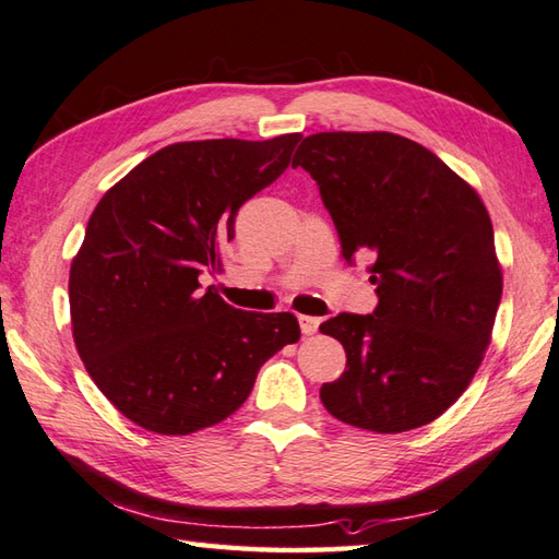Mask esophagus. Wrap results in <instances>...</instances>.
I'll return each mask as SVG.
<instances>
[{
	"label": "esophagus",
	"mask_w": 559,
	"mask_h": 559,
	"mask_svg": "<svg viewBox=\"0 0 559 559\" xmlns=\"http://www.w3.org/2000/svg\"><path fill=\"white\" fill-rule=\"evenodd\" d=\"M299 325H301V333L304 335H313L318 325H321V318L316 316H299Z\"/></svg>",
	"instance_id": "esophagus-1"
}]
</instances>
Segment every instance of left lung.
I'll list each match as a JSON object with an SVG mask.
<instances>
[{
	"label": "left lung",
	"instance_id": "left-lung-1",
	"mask_svg": "<svg viewBox=\"0 0 559 559\" xmlns=\"http://www.w3.org/2000/svg\"><path fill=\"white\" fill-rule=\"evenodd\" d=\"M309 170L352 265L373 258V313H337L321 333L347 367L323 383L340 423L397 435L449 409L483 361L502 301L495 231L477 192L423 144L391 132H318Z\"/></svg>",
	"mask_w": 559,
	"mask_h": 559
}]
</instances>
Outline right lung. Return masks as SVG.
<instances>
[{
    "label": "right lung",
    "instance_id": "1",
    "mask_svg": "<svg viewBox=\"0 0 559 559\" xmlns=\"http://www.w3.org/2000/svg\"><path fill=\"white\" fill-rule=\"evenodd\" d=\"M299 140L168 144L96 204L70 270L72 333L91 379L134 425L166 437L219 425L301 337L294 313L234 309L200 284L241 204L287 170Z\"/></svg>",
    "mask_w": 559,
    "mask_h": 559
}]
</instances>
